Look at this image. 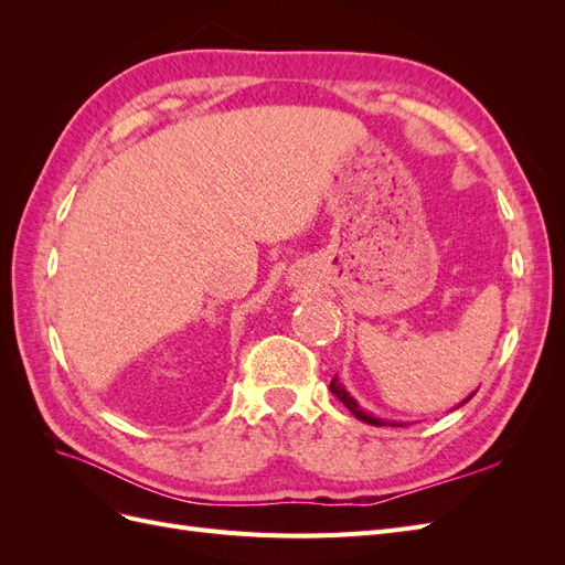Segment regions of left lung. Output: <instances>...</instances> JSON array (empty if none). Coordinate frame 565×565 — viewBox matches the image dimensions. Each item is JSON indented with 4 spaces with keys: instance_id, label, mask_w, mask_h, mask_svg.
<instances>
[{
    "instance_id": "1",
    "label": "left lung",
    "mask_w": 565,
    "mask_h": 565,
    "mask_svg": "<svg viewBox=\"0 0 565 565\" xmlns=\"http://www.w3.org/2000/svg\"><path fill=\"white\" fill-rule=\"evenodd\" d=\"M330 391L334 393V396H337L341 403H344V405L351 409L353 417H358L361 422H367V424H372V426H405V424H401V422H386V419H380V417H372V415H367L365 409L349 396V391L337 382V377L332 380ZM471 396H473V393H471ZM471 396H469V398H471ZM469 398H467V401H469ZM467 401H465V403H467Z\"/></svg>"
}]
</instances>
